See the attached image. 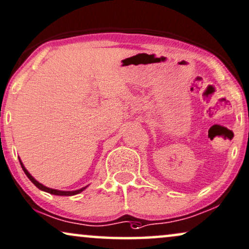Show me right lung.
I'll use <instances>...</instances> for the list:
<instances>
[{"mask_svg":"<svg viewBox=\"0 0 249 249\" xmlns=\"http://www.w3.org/2000/svg\"><path fill=\"white\" fill-rule=\"evenodd\" d=\"M20 161V160H19ZM20 164H21V168H22V170H24V173L26 174V176L28 177V178L31 179V182L34 184L35 186H36V188H38L40 190H42V191H46V192H48V193H51V195H54V196H74V195H77V193H80V192H82L83 190H85L86 188H82V189H80V190H76V191H59V190H54V189H50V188H47V186H44V185H42L41 183H38L36 179L34 178L33 176L31 175L30 173L27 172V169H26V168L24 167V164L21 163V161H20Z\"/></svg>","mask_w":249,"mask_h":249,"instance_id":"right-lung-1","label":"right lung"}]
</instances>
